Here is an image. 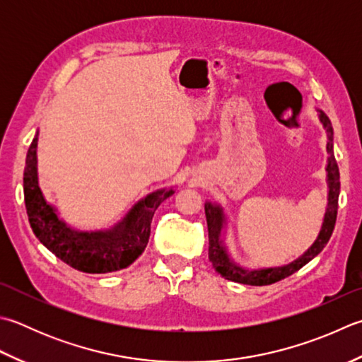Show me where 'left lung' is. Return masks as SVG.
<instances>
[{
    "instance_id": "obj_1",
    "label": "left lung",
    "mask_w": 362,
    "mask_h": 362,
    "mask_svg": "<svg viewBox=\"0 0 362 362\" xmlns=\"http://www.w3.org/2000/svg\"><path fill=\"white\" fill-rule=\"evenodd\" d=\"M320 120L327 130L328 134V144L327 151L329 153L328 157V207L327 214H325L322 230L318 233L317 240L309 250L303 254L301 257L293 260L292 264L278 267V268H262V270H245V268L238 267L235 262H232L229 257L226 246L223 245L221 240V230L224 224V215L223 209L219 205H214L207 202L205 204V218H207V228H209V259L214 265L215 272H218L223 278L240 282V284L247 286H268L274 284L281 279L287 278V276L293 274L303 268L308 262L313 260L315 256H318L323 251V247L327 246L329 238L334 230L336 218H337V202H339V191H341V175H339L337 161L334 158V151H332V127L328 116L320 111Z\"/></svg>"
}]
</instances>
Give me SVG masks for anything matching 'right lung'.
<instances>
[{"label": "right lung", "instance_id": "right-lung-1", "mask_svg": "<svg viewBox=\"0 0 362 362\" xmlns=\"http://www.w3.org/2000/svg\"><path fill=\"white\" fill-rule=\"evenodd\" d=\"M37 136L26 153L23 174L25 205L34 235L56 257L83 273H110L127 268L144 252L151 237V223L158 205L174 194L163 188L133 205L122 221L110 230L80 232L61 221L47 204L37 183Z\"/></svg>", "mask_w": 362, "mask_h": 362}]
</instances>
